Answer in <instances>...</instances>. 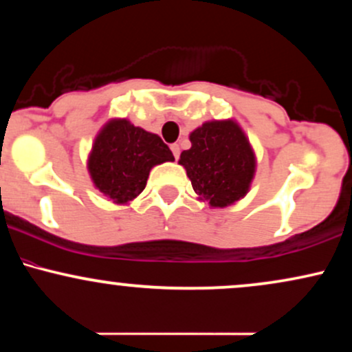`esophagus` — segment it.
Instances as JSON below:
<instances>
[{"label": "esophagus", "instance_id": "esophagus-1", "mask_svg": "<svg viewBox=\"0 0 352 352\" xmlns=\"http://www.w3.org/2000/svg\"><path fill=\"white\" fill-rule=\"evenodd\" d=\"M170 151H172V153H173V157H175V159H179V155H180V145H179V144H172V145H170Z\"/></svg>", "mask_w": 352, "mask_h": 352}]
</instances>
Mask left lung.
<instances>
[{
	"label": "left lung",
	"mask_w": 352,
	"mask_h": 352,
	"mask_svg": "<svg viewBox=\"0 0 352 352\" xmlns=\"http://www.w3.org/2000/svg\"><path fill=\"white\" fill-rule=\"evenodd\" d=\"M192 147L180 153L195 193L210 207L223 208L248 193L256 157L235 120H210L190 134Z\"/></svg>",
	"instance_id": "8db88e82"
}]
</instances>
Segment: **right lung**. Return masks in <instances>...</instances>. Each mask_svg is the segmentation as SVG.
<instances>
[{
	"mask_svg": "<svg viewBox=\"0 0 352 352\" xmlns=\"http://www.w3.org/2000/svg\"><path fill=\"white\" fill-rule=\"evenodd\" d=\"M173 160L159 135L127 119H112L96 137L87 168L96 188L114 204L124 205L142 193L152 167Z\"/></svg>",
	"mask_w": 352,
	"mask_h": 352,
	"instance_id": "right-lung-1",
	"label": "right lung"
}]
</instances>
